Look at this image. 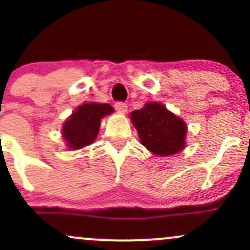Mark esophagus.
<instances>
[{
    "label": "esophagus",
    "instance_id": "34e87169",
    "mask_svg": "<svg viewBox=\"0 0 250 250\" xmlns=\"http://www.w3.org/2000/svg\"><path fill=\"white\" fill-rule=\"evenodd\" d=\"M115 109L117 111H120V113H127L128 105H127V103H125V102L117 101L115 103Z\"/></svg>",
    "mask_w": 250,
    "mask_h": 250
}]
</instances>
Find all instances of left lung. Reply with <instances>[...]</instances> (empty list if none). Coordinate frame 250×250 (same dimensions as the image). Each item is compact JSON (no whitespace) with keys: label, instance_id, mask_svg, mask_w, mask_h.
<instances>
[{"label":"left lung","instance_id":"1","mask_svg":"<svg viewBox=\"0 0 250 250\" xmlns=\"http://www.w3.org/2000/svg\"><path fill=\"white\" fill-rule=\"evenodd\" d=\"M140 141L160 156L179 153L185 147L187 127L185 122L157 102H149L130 115Z\"/></svg>","mask_w":250,"mask_h":250}]
</instances>
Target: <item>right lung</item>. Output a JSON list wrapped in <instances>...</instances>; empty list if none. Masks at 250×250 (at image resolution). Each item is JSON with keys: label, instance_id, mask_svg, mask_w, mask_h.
<instances>
[{"label": "right lung", "instance_id": "add662e5", "mask_svg": "<svg viewBox=\"0 0 250 250\" xmlns=\"http://www.w3.org/2000/svg\"><path fill=\"white\" fill-rule=\"evenodd\" d=\"M114 111L107 103H84L74 111L63 125V137L70 149H81L90 145L99 133L103 116Z\"/></svg>", "mask_w": 250, "mask_h": 250}]
</instances>
